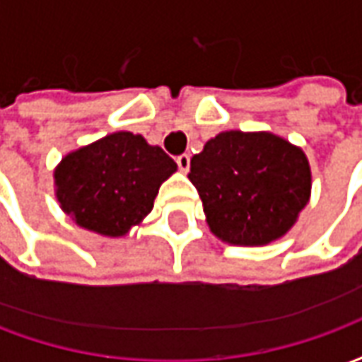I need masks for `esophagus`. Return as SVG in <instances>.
Listing matches in <instances>:
<instances>
[{
  "label": "esophagus",
  "mask_w": 362,
  "mask_h": 362,
  "mask_svg": "<svg viewBox=\"0 0 362 362\" xmlns=\"http://www.w3.org/2000/svg\"><path fill=\"white\" fill-rule=\"evenodd\" d=\"M176 165H178V168H180L182 173H188L189 170V155H178L176 157Z\"/></svg>",
  "instance_id": "esophagus-1"
}]
</instances>
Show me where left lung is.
I'll use <instances>...</instances> for the list:
<instances>
[{
	"mask_svg": "<svg viewBox=\"0 0 362 362\" xmlns=\"http://www.w3.org/2000/svg\"><path fill=\"white\" fill-rule=\"evenodd\" d=\"M189 180L209 228L244 246L285 235L310 197L304 153L273 134L223 132L194 155Z\"/></svg>",
	"mask_w": 362,
	"mask_h": 362,
	"instance_id": "8db88e82",
	"label": "left lung"
}]
</instances>
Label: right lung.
<instances>
[{
	"label": "right lung",
	"mask_w": 362,
	"mask_h": 362,
	"mask_svg": "<svg viewBox=\"0 0 362 362\" xmlns=\"http://www.w3.org/2000/svg\"><path fill=\"white\" fill-rule=\"evenodd\" d=\"M176 163L129 132L67 155L56 168V196L62 209L83 228L122 236L151 213L160 184Z\"/></svg>",
	"instance_id": "add662e5"
}]
</instances>
